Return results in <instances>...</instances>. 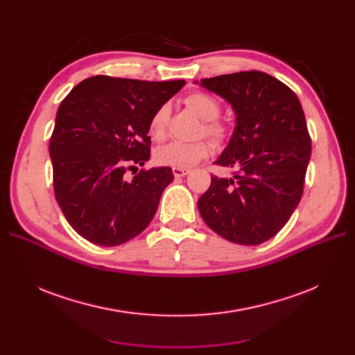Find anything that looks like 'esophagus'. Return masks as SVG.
I'll list each match as a JSON object with an SVG mask.
<instances>
[{
    "label": "esophagus",
    "instance_id": "34e87169",
    "mask_svg": "<svg viewBox=\"0 0 355 355\" xmlns=\"http://www.w3.org/2000/svg\"><path fill=\"white\" fill-rule=\"evenodd\" d=\"M189 173L188 168H180V167H173V175L175 178H184Z\"/></svg>",
    "mask_w": 355,
    "mask_h": 355
}]
</instances>
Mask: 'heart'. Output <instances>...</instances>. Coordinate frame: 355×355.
<instances>
[{"label":"heart","mask_w":355,"mask_h":355,"mask_svg":"<svg viewBox=\"0 0 355 355\" xmlns=\"http://www.w3.org/2000/svg\"><path fill=\"white\" fill-rule=\"evenodd\" d=\"M185 105L197 114L201 120L206 121L204 124V133L214 137L222 139L225 136L223 124L218 123L216 118L220 112L219 102L209 93L194 92L185 98ZM168 121V106L163 105L154 112L149 121V135L155 141H161L166 135V125ZM210 153V145L204 141L198 142H170L164 146H159L155 151V161L158 164L189 168L207 157Z\"/></svg>","instance_id":"1"}]
</instances>
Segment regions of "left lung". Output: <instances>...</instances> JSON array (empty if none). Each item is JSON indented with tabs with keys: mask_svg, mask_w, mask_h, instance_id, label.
Wrapping results in <instances>:
<instances>
[{
	"mask_svg": "<svg viewBox=\"0 0 355 355\" xmlns=\"http://www.w3.org/2000/svg\"><path fill=\"white\" fill-rule=\"evenodd\" d=\"M231 105L235 127L214 163L232 178L211 176L198 198L207 227L235 244L272 239L297 207L311 139L297 96L282 81L247 71L194 81Z\"/></svg>",
	"mask_w": 355,
	"mask_h": 355,
	"instance_id": "left-lung-1",
	"label": "left lung"
}]
</instances>
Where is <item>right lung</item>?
Listing matches in <instances>:
<instances>
[{"label": "right lung", "mask_w": 355, "mask_h": 355, "mask_svg": "<svg viewBox=\"0 0 355 355\" xmlns=\"http://www.w3.org/2000/svg\"><path fill=\"white\" fill-rule=\"evenodd\" d=\"M185 80L141 81L98 75L62 101L49 153L62 213L75 232L102 247L137 237L158 209L175 176L170 167L141 170L151 158L149 121Z\"/></svg>", "instance_id": "obj_1"}]
</instances>
